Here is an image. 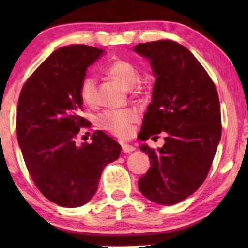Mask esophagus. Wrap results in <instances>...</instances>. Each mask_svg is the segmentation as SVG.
<instances>
[{
	"mask_svg": "<svg viewBox=\"0 0 248 248\" xmlns=\"http://www.w3.org/2000/svg\"><path fill=\"white\" fill-rule=\"evenodd\" d=\"M134 150H135V148L133 147V145H130L127 143H122V151L125 152V154H128V152H132Z\"/></svg>",
	"mask_w": 248,
	"mask_h": 248,
	"instance_id": "1",
	"label": "esophagus"
}]
</instances>
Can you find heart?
<instances>
[{"mask_svg":"<svg viewBox=\"0 0 248 248\" xmlns=\"http://www.w3.org/2000/svg\"><path fill=\"white\" fill-rule=\"evenodd\" d=\"M106 72L121 82L123 86L130 88L137 82L138 70L133 64L125 60H115L106 66ZM80 98L84 104L93 105L97 98V80L93 76H87L81 81L79 89ZM139 115L137 110L131 108L124 109H108L98 117L99 126L117 137H127L131 133V124L137 122Z\"/></svg>","mask_w":248,"mask_h":248,"instance_id":"1","label":"heart"}]
</instances>
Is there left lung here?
I'll return each instance as SVG.
<instances>
[{"instance_id":"obj_1","label":"left lung","mask_w":248,"mask_h":248,"mask_svg":"<svg viewBox=\"0 0 248 248\" xmlns=\"http://www.w3.org/2000/svg\"><path fill=\"white\" fill-rule=\"evenodd\" d=\"M134 50L150 60L157 77L142 140L166 132L162 148L140 147L151 167L138 185L150 201L172 205L193 194L209 174L221 138L219 96L204 67L181 44L141 43Z\"/></svg>"}]
</instances>
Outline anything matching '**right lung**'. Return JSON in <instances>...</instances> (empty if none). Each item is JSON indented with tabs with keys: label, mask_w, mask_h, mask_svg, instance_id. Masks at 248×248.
Wrapping results in <instances>:
<instances>
[{
	"label": "right lung",
	"mask_w": 248,
	"mask_h": 248,
	"mask_svg": "<svg viewBox=\"0 0 248 248\" xmlns=\"http://www.w3.org/2000/svg\"><path fill=\"white\" fill-rule=\"evenodd\" d=\"M104 50L71 45L55 50L23 84L16 107V137L30 177L40 193L64 208L93 198L104 168L120 157L121 145L101 131L91 143L76 144L81 127L79 89L86 71Z\"/></svg>",
	"instance_id": "obj_1"
}]
</instances>
